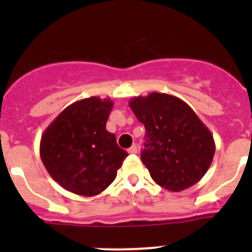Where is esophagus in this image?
Returning a JSON list of instances; mask_svg holds the SVG:
<instances>
[{
    "mask_svg": "<svg viewBox=\"0 0 252 252\" xmlns=\"http://www.w3.org/2000/svg\"><path fill=\"white\" fill-rule=\"evenodd\" d=\"M128 152L130 155H135V154H138V146H136V145H133V146L130 147V149H128Z\"/></svg>",
    "mask_w": 252,
    "mask_h": 252,
    "instance_id": "esophagus-1",
    "label": "esophagus"
}]
</instances>
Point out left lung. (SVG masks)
<instances>
[{"label": "left lung", "mask_w": 252, "mask_h": 252, "mask_svg": "<svg viewBox=\"0 0 252 252\" xmlns=\"http://www.w3.org/2000/svg\"><path fill=\"white\" fill-rule=\"evenodd\" d=\"M129 107L146 129L141 161L152 179L173 192L196 184L212 163L216 145L194 110L162 93L135 96Z\"/></svg>", "instance_id": "8db88e82"}]
</instances>
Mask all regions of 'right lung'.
Wrapping results in <instances>:
<instances>
[{
	"label": "right lung",
	"mask_w": 252,
	"mask_h": 252,
	"mask_svg": "<svg viewBox=\"0 0 252 252\" xmlns=\"http://www.w3.org/2000/svg\"><path fill=\"white\" fill-rule=\"evenodd\" d=\"M112 107L111 98H83L65 107L45 129L40 157L63 189L95 196L116 179L128 152L106 129Z\"/></svg>",
	"instance_id": "1"
}]
</instances>
